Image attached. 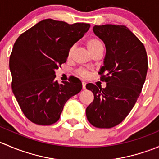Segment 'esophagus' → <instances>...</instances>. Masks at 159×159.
I'll return each instance as SVG.
<instances>
[{"label": "esophagus", "instance_id": "obj_1", "mask_svg": "<svg viewBox=\"0 0 159 159\" xmlns=\"http://www.w3.org/2000/svg\"><path fill=\"white\" fill-rule=\"evenodd\" d=\"M82 89H86V83L85 82H82Z\"/></svg>", "mask_w": 159, "mask_h": 159}]
</instances>
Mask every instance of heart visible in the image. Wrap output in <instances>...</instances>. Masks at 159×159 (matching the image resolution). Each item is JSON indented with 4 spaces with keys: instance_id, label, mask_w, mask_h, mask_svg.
I'll return each instance as SVG.
<instances>
[{
    "instance_id": "heart-1",
    "label": "heart",
    "mask_w": 159,
    "mask_h": 159,
    "mask_svg": "<svg viewBox=\"0 0 159 159\" xmlns=\"http://www.w3.org/2000/svg\"><path fill=\"white\" fill-rule=\"evenodd\" d=\"M86 44H87L88 49L89 50L91 54H94L95 51H98L100 49H103V45H102V42L99 41L97 38H89L87 41H86ZM74 50H75V46L72 45L71 47L70 48L69 50H68V57H70V56L72 55L74 52ZM77 74H78L79 76L83 77V78H86V77L89 75V73H88L87 70L84 69H79L77 70Z\"/></svg>"
}]
</instances>
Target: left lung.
I'll use <instances>...</instances> for the list:
<instances>
[{"mask_svg": "<svg viewBox=\"0 0 159 159\" xmlns=\"http://www.w3.org/2000/svg\"><path fill=\"white\" fill-rule=\"evenodd\" d=\"M93 31L106 48L98 72L106 87L86 85L94 94L86 116L94 127L110 129L120 124L137 102L146 78L148 57L144 44L125 25H95Z\"/></svg>", "mask_w": 159, "mask_h": 159, "instance_id": "left-lung-1", "label": "left lung"}]
</instances>
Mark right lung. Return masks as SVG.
Listing matches in <instances>:
<instances>
[{"label": "right lung", "mask_w": 159, "mask_h": 159, "mask_svg": "<svg viewBox=\"0 0 159 159\" xmlns=\"http://www.w3.org/2000/svg\"><path fill=\"white\" fill-rule=\"evenodd\" d=\"M89 24L69 25L45 19L18 37L10 56L13 93L31 122L50 125L60 118L67 101L81 91L78 78L56 81L55 71L67 61L68 50L81 39Z\"/></svg>", "instance_id": "obj_1"}]
</instances>
